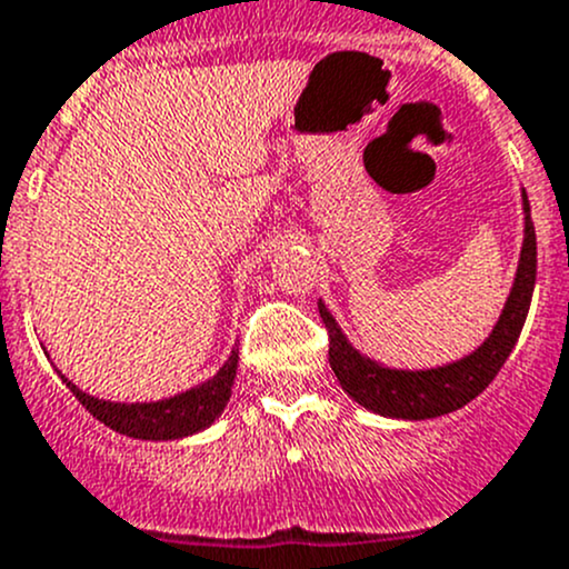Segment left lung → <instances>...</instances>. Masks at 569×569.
<instances>
[{
    "label": "left lung",
    "mask_w": 569,
    "mask_h": 569,
    "mask_svg": "<svg viewBox=\"0 0 569 569\" xmlns=\"http://www.w3.org/2000/svg\"><path fill=\"white\" fill-rule=\"evenodd\" d=\"M523 211V250H520L518 274H515V286L509 291V300L503 306L501 319H498L490 338L476 352L457 360V363L427 371L386 369V366L363 358L343 338L341 327L336 325L330 311L319 302V317L327 327V338H330V352L327 355H330V366L343 391L352 396L358 405H363L366 410H375L388 418H407V421H423V418L455 412L485 391L496 380L501 366L507 363L509 352L518 343L526 313H529L531 306L533 280H537V233H533L531 206L526 192Z\"/></svg>",
    "instance_id": "1"
}]
</instances>
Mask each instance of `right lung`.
I'll use <instances>...</instances> for the list:
<instances>
[{
	"instance_id": "1",
	"label": "right lung",
	"mask_w": 569,
	"mask_h": 569,
	"mask_svg": "<svg viewBox=\"0 0 569 569\" xmlns=\"http://www.w3.org/2000/svg\"><path fill=\"white\" fill-rule=\"evenodd\" d=\"M239 349H233L231 358L226 360L220 371L211 380L200 382L198 388L187 393H178L173 399L151 401V405H120V401H104L96 396L82 393L71 380L62 377L71 393L82 401L84 410L109 429L129 438L140 440H176L187 438V435L200 432L209 427L222 410H226L228 399H231L233 377H237Z\"/></svg>"
}]
</instances>
